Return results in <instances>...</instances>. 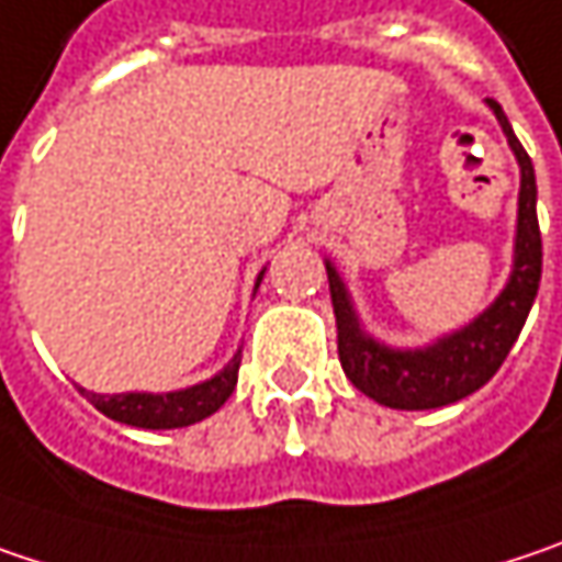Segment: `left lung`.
<instances>
[{"mask_svg": "<svg viewBox=\"0 0 562 562\" xmlns=\"http://www.w3.org/2000/svg\"><path fill=\"white\" fill-rule=\"evenodd\" d=\"M486 104L496 114L502 134L521 169L512 274L496 301L480 316H473L467 326L441 339L428 341L422 348H393L386 341L374 339L361 326L339 268L326 259L329 294H333L336 329H339L341 371L364 396H371L374 403L390 406V409H438V406L458 403L463 396L476 393L502 368L505 355L512 351L531 313V303L538 297L543 252L535 166L525 146L515 137L505 111L493 99H486Z\"/></svg>", "mask_w": 562, "mask_h": 562, "instance_id": "8db88e82", "label": "left lung"}]
</instances>
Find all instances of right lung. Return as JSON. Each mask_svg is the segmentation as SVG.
I'll return each instance as SVG.
<instances>
[{
  "instance_id": "right-lung-1",
  "label": "right lung",
  "mask_w": 562,
  "mask_h": 562,
  "mask_svg": "<svg viewBox=\"0 0 562 562\" xmlns=\"http://www.w3.org/2000/svg\"><path fill=\"white\" fill-rule=\"evenodd\" d=\"M261 278H265V268L256 278V291H259ZM239 361H243V351H236L214 378L184 386V390H169V393H92L86 386L79 390L108 419L124 422L134 428H184V425L214 416L229 400L239 378Z\"/></svg>"
}]
</instances>
